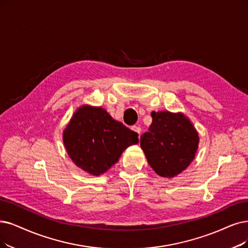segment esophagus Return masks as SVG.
<instances>
[{
    "instance_id": "34e87169",
    "label": "esophagus",
    "mask_w": 248,
    "mask_h": 248,
    "mask_svg": "<svg viewBox=\"0 0 248 248\" xmlns=\"http://www.w3.org/2000/svg\"><path fill=\"white\" fill-rule=\"evenodd\" d=\"M131 129L134 131V132H136V133H138V136L140 135V132H141V128L140 127V126H132L131 127Z\"/></svg>"
}]
</instances>
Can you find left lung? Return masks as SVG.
Masks as SVG:
<instances>
[{"instance_id":"8db88e82","label":"left lung","mask_w":248,"mask_h":248,"mask_svg":"<svg viewBox=\"0 0 248 248\" xmlns=\"http://www.w3.org/2000/svg\"><path fill=\"white\" fill-rule=\"evenodd\" d=\"M153 123L140 137V146L153 170L173 178L194 160L200 137L193 124L182 113L153 112Z\"/></svg>"}]
</instances>
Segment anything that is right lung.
Listing matches in <instances>:
<instances>
[{
	"mask_svg": "<svg viewBox=\"0 0 248 248\" xmlns=\"http://www.w3.org/2000/svg\"><path fill=\"white\" fill-rule=\"evenodd\" d=\"M72 162L93 176L107 172L128 146L138 143V134L118 122L102 107L82 106L63 132Z\"/></svg>",
	"mask_w": 248,
	"mask_h": 248,
	"instance_id": "right-lung-1",
	"label": "right lung"
}]
</instances>
